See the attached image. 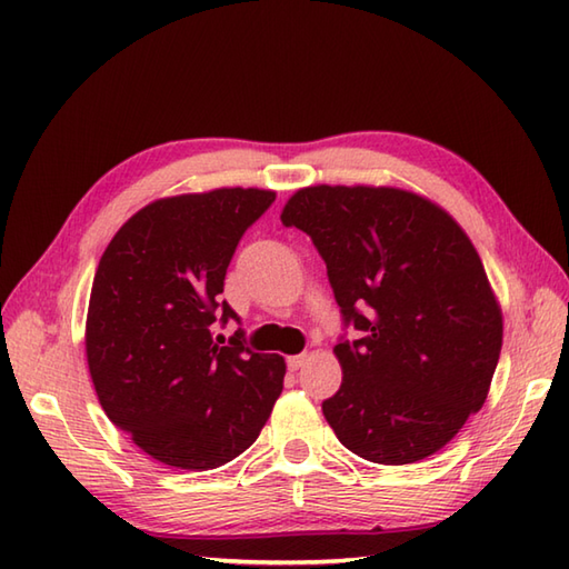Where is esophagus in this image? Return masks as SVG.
Wrapping results in <instances>:
<instances>
[{
	"label": "esophagus",
	"instance_id": "1",
	"mask_svg": "<svg viewBox=\"0 0 569 569\" xmlns=\"http://www.w3.org/2000/svg\"><path fill=\"white\" fill-rule=\"evenodd\" d=\"M306 361H308V355H293V357L286 359V365H288V369H291V371H298L300 367L306 365Z\"/></svg>",
	"mask_w": 569,
	"mask_h": 569
}]
</instances>
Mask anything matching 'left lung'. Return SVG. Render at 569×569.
Wrapping results in <instances>:
<instances>
[{"mask_svg":"<svg viewBox=\"0 0 569 569\" xmlns=\"http://www.w3.org/2000/svg\"><path fill=\"white\" fill-rule=\"evenodd\" d=\"M312 239L345 325L325 420L355 455L410 465L485 406L503 320L479 253L438 204L401 188L310 186L281 212Z\"/></svg>","mask_w":569,"mask_h":569,"instance_id":"left-lung-1","label":"left lung"}]
</instances>
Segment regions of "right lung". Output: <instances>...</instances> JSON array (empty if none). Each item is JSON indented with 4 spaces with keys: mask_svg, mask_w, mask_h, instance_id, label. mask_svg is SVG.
<instances>
[{
    "mask_svg": "<svg viewBox=\"0 0 569 569\" xmlns=\"http://www.w3.org/2000/svg\"><path fill=\"white\" fill-rule=\"evenodd\" d=\"M273 190L217 188L156 200L107 244L92 281L84 349L90 377L119 430L159 462L204 471L259 438L283 391L286 361L251 352L224 291L241 234Z\"/></svg>",
    "mask_w": 569,
    "mask_h": 569,
    "instance_id": "right-lung-1",
    "label": "right lung"
}]
</instances>
